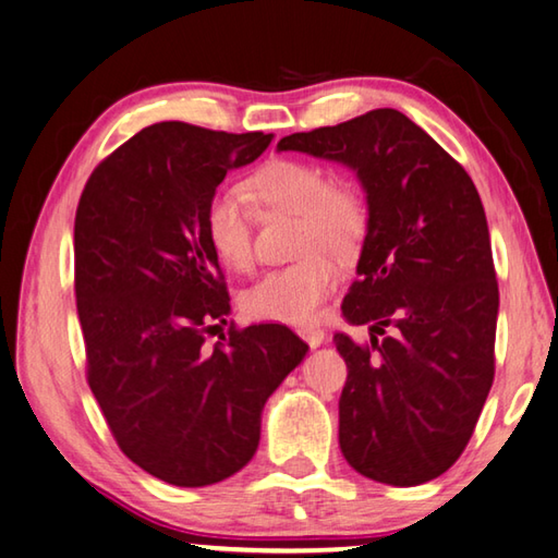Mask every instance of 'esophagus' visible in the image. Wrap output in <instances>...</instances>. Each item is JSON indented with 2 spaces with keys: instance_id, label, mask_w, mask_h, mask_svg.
I'll return each instance as SVG.
<instances>
[{
  "instance_id": "esophagus-1",
  "label": "esophagus",
  "mask_w": 558,
  "mask_h": 558,
  "mask_svg": "<svg viewBox=\"0 0 558 558\" xmlns=\"http://www.w3.org/2000/svg\"><path fill=\"white\" fill-rule=\"evenodd\" d=\"M296 332H299V338L303 342H308L311 347H320L325 342V330L315 328V325H301V328H296Z\"/></svg>"
}]
</instances>
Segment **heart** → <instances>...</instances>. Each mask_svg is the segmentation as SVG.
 <instances>
[{
  "mask_svg": "<svg viewBox=\"0 0 558 558\" xmlns=\"http://www.w3.org/2000/svg\"><path fill=\"white\" fill-rule=\"evenodd\" d=\"M250 194L271 211L301 216V262L275 269L245 291L243 306L259 320L289 325L313 323L323 303L338 289L335 255L350 252L364 230V208L347 186L330 184L318 165L277 160L252 177ZM206 238L216 257L235 271L250 269L252 250L250 196L238 186L218 189L206 206Z\"/></svg>",
  "mask_w": 558,
  "mask_h": 558,
  "instance_id": "heart-1",
  "label": "heart"
}]
</instances>
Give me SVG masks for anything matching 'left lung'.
Wrapping results in <instances>:
<instances>
[{
    "label": "left lung",
    "instance_id": "1",
    "mask_svg": "<svg viewBox=\"0 0 558 558\" xmlns=\"http://www.w3.org/2000/svg\"><path fill=\"white\" fill-rule=\"evenodd\" d=\"M277 150L344 165L366 194V235L335 335L347 362L340 449L354 471L420 486L454 464L493 384L498 281L486 214L454 157L396 109H374Z\"/></svg>",
    "mask_w": 558,
    "mask_h": 558
}]
</instances>
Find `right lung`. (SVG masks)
Masks as SVG:
<instances>
[{
    "label": "right lung",
    "mask_w": 558,
    "mask_h": 558,
    "mask_svg": "<svg viewBox=\"0 0 558 558\" xmlns=\"http://www.w3.org/2000/svg\"><path fill=\"white\" fill-rule=\"evenodd\" d=\"M271 138L153 123L92 172L77 206L89 388L123 454L172 486L238 474L257 451L267 398L308 352L277 323L230 328L223 342L204 344L230 313L206 206Z\"/></svg>",
    "instance_id": "add662e5"
}]
</instances>
